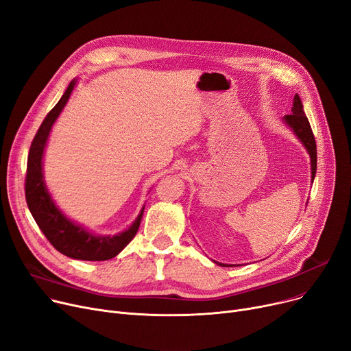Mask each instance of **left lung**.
I'll list each match as a JSON object with an SVG mask.
<instances>
[{"label": "left lung", "instance_id": "1", "mask_svg": "<svg viewBox=\"0 0 351 351\" xmlns=\"http://www.w3.org/2000/svg\"><path fill=\"white\" fill-rule=\"evenodd\" d=\"M286 121V125L292 128V130L296 133V136L300 138V141L304 144V147L307 149L308 154H311L312 160V180H315L316 176V169H317V150H316V140L311 128V123H308L303 106H302V100L299 95H295L293 99V106H292V113L286 114L283 117ZM221 266H232V265H223L218 263Z\"/></svg>", "mask_w": 351, "mask_h": 351}]
</instances>
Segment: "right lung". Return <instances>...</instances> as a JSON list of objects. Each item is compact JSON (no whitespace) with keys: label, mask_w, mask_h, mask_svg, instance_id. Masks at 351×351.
<instances>
[{"label":"right lung","mask_w":351,"mask_h":351,"mask_svg":"<svg viewBox=\"0 0 351 351\" xmlns=\"http://www.w3.org/2000/svg\"><path fill=\"white\" fill-rule=\"evenodd\" d=\"M73 86L75 80L71 82L64 96L47 114L31 143L27 161L25 198L39 230L43 231L56 251L73 259L108 261L114 258L134 238L138 231L144 208L141 210L136 222L125 232L114 237H96L69 221L55 207L43 178V154L51 128L66 105Z\"/></svg>","instance_id":"1"}]
</instances>
